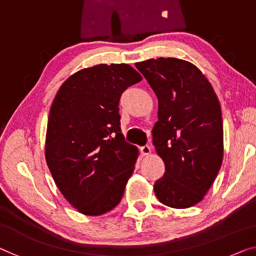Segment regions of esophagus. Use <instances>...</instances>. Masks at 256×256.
<instances>
[{
  "label": "esophagus",
  "mask_w": 256,
  "mask_h": 256,
  "mask_svg": "<svg viewBox=\"0 0 256 256\" xmlns=\"http://www.w3.org/2000/svg\"><path fill=\"white\" fill-rule=\"evenodd\" d=\"M140 152H141V155L142 156H147L150 154V147L148 146V144H144V146L140 147Z\"/></svg>",
  "instance_id": "34e87169"
}]
</instances>
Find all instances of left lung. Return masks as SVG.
I'll return each instance as SVG.
<instances>
[{
	"instance_id": "8db88e82",
	"label": "left lung",
	"mask_w": 256,
	"mask_h": 256,
	"mask_svg": "<svg viewBox=\"0 0 256 256\" xmlns=\"http://www.w3.org/2000/svg\"><path fill=\"white\" fill-rule=\"evenodd\" d=\"M136 66L158 101L152 144L166 172L155 182V196L171 208L192 207L204 199L222 166L218 98L204 74L188 60L160 57Z\"/></svg>"
}]
</instances>
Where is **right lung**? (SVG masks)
<instances>
[{
	"label": "right lung",
	"instance_id": "1",
	"mask_svg": "<svg viewBox=\"0 0 256 256\" xmlns=\"http://www.w3.org/2000/svg\"><path fill=\"white\" fill-rule=\"evenodd\" d=\"M142 79L128 64H98L68 78L49 112L46 161L68 204L88 216L122 200L138 148L120 132V98Z\"/></svg>",
	"mask_w": 256,
	"mask_h": 256
}]
</instances>
